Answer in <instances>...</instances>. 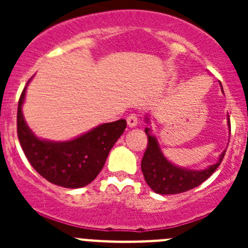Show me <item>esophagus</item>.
I'll return each mask as SVG.
<instances>
[{"mask_svg": "<svg viewBox=\"0 0 248 248\" xmlns=\"http://www.w3.org/2000/svg\"><path fill=\"white\" fill-rule=\"evenodd\" d=\"M127 124L129 128H134L138 124V116L136 114H132L127 117Z\"/></svg>", "mask_w": 248, "mask_h": 248, "instance_id": "esophagus-1", "label": "esophagus"}]
</instances>
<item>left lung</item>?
Listing matches in <instances>:
<instances>
[{"mask_svg":"<svg viewBox=\"0 0 248 248\" xmlns=\"http://www.w3.org/2000/svg\"><path fill=\"white\" fill-rule=\"evenodd\" d=\"M222 87V85H221ZM223 92V89H222ZM229 134H231V121L227 117ZM145 121L150 124V117L145 116ZM145 133L147 136V147L141 161V171L145 181L150 188L158 194H177L189 191L199 186L206 179H209L212 172L218 168L223 159L226 150L219 155L218 161L202 170L184 168L171 163L162 152L158 144V139L151 133V128L146 127Z\"/></svg>","mask_w":248,"mask_h":248,"instance_id":"8db88e82","label":"left lung"}]
</instances>
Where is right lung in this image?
<instances>
[{
	"instance_id": "1",
	"label": "right lung",
	"mask_w": 248,
	"mask_h": 248,
	"mask_svg": "<svg viewBox=\"0 0 248 248\" xmlns=\"http://www.w3.org/2000/svg\"><path fill=\"white\" fill-rule=\"evenodd\" d=\"M27 85L20 96L16 119L17 137L25 156L34 170L51 184L66 188L87 186L103 169L110 150L126 129V120L102 124L64 141L38 138L22 115Z\"/></svg>"
}]
</instances>
